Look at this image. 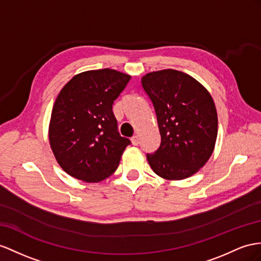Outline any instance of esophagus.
<instances>
[{
    "instance_id": "esophagus-1",
    "label": "esophagus",
    "mask_w": 261,
    "mask_h": 261,
    "mask_svg": "<svg viewBox=\"0 0 261 261\" xmlns=\"http://www.w3.org/2000/svg\"><path fill=\"white\" fill-rule=\"evenodd\" d=\"M131 142L133 145H138L140 143V140H139V137L138 136H133L131 138Z\"/></svg>"
}]
</instances>
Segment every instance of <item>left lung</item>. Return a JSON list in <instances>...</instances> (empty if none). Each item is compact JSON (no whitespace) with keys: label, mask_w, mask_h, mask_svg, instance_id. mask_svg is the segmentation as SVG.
Here are the masks:
<instances>
[{"label":"left lung","mask_w":261,"mask_h":261,"mask_svg":"<svg viewBox=\"0 0 261 261\" xmlns=\"http://www.w3.org/2000/svg\"><path fill=\"white\" fill-rule=\"evenodd\" d=\"M141 84L153 103L161 143L146 159L155 174L183 179L208 161L217 138V112L204 86L188 73L164 69L146 73Z\"/></svg>","instance_id":"left-lung-1"}]
</instances>
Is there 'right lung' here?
<instances>
[{
    "instance_id": "right-lung-1",
    "label": "right lung",
    "mask_w": 261,
    "mask_h": 261,
    "mask_svg": "<svg viewBox=\"0 0 261 261\" xmlns=\"http://www.w3.org/2000/svg\"><path fill=\"white\" fill-rule=\"evenodd\" d=\"M131 76L105 68L78 73L53 107L49 143L62 169L72 177L97 183L118 168L131 142L120 136L112 105Z\"/></svg>"
}]
</instances>
